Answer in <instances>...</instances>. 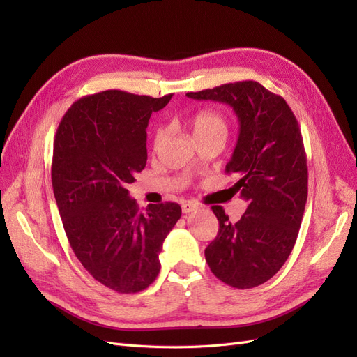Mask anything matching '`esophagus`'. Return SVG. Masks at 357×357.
<instances>
[{
    "mask_svg": "<svg viewBox=\"0 0 357 357\" xmlns=\"http://www.w3.org/2000/svg\"><path fill=\"white\" fill-rule=\"evenodd\" d=\"M197 208H198V205L195 202H192V201H188V202H183L181 204V211L186 213V214L195 211Z\"/></svg>",
    "mask_w": 357,
    "mask_h": 357,
    "instance_id": "obj_1",
    "label": "esophagus"
}]
</instances>
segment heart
<instances>
[{"label":"heart","instance_id":"1","mask_svg":"<svg viewBox=\"0 0 357 357\" xmlns=\"http://www.w3.org/2000/svg\"><path fill=\"white\" fill-rule=\"evenodd\" d=\"M190 128L193 131V135H195L197 139L202 138H208V137H215L220 135L225 137L226 131H228V121L226 117L214 110H199L195 114H192L189 119ZM167 135L165 128H158L155 137H153V146L158 147L160 143L164 142V138Z\"/></svg>","mask_w":357,"mask_h":357}]
</instances>
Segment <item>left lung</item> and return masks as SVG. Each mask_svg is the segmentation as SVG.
<instances>
[{
  "label": "left lung",
  "mask_w": 357,
  "mask_h": 357,
  "mask_svg": "<svg viewBox=\"0 0 357 357\" xmlns=\"http://www.w3.org/2000/svg\"><path fill=\"white\" fill-rule=\"evenodd\" d=\"M186 95L228 104L240 121L226 172L240 177L234 188L248 205L235 223L213 205L219 232L205 248V261L228 286L256 287L284 265L304 215L308 168L298 121L282 96L253 80Z\"/></svg>",
  "instance_id": "1"
}]
</instances>
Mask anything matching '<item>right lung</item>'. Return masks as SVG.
<instances>
[{
    "label": "right lung",
    "mask_w": 357,
    "mask_h": 357,
    "mask_svg": "<svg viewBox=\"0 0 357 357\" xmlns=\"http://www.w3.org/2000/svg\"><path fill=\"white\" fill-rule=\"evenodd\" d=\"M171 96H83L63 114L53 142L52 186L70 245L86 271L117 294L155 282L162 244L181 215L176 202L139 211L126 189L146 167L149 119Z\"/></svg>",
    "instance_id": "right-lung-1"
}]
</instances>
